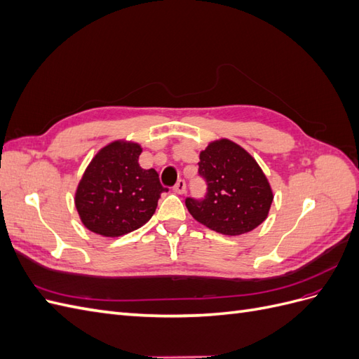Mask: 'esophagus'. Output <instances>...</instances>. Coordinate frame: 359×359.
Returning <instances> with one entry per match:
<instances>
[{"mask_svg": "<svg viewBox=\"0 0 359 359\" xmlns=\"http://www.w3.org/2000/svg\"><path fill=\"white\" fill-rule=\"evenodd\" d=\"M173 191L178 193V194L186 193V181H184V180H178L177 184H175V187H173Z\"/></svg>", "mask_w": 359, "mask_h": 359, "instance_id": "34e87169", "label": "esophagus"}]
</instances>
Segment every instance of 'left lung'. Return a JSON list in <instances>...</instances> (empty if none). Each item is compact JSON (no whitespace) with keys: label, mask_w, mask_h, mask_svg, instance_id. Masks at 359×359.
Returning <instances> with one entry per match:
<instances>
[{"label":"left lung","mask_w":359,"mask_h":359,"mask_svg":"<svg viewBox=\"0 0 359 359\" xmlns=\"http://www.w3.org/2000/svg\"><path fill=\"white\" fill-rule=\"evenodd\" d=\"M199 158V173L208 182V194L203 201H186L194 220L229 236L252 232L266 220L274 193L247 149L220 137L211 140Z\"/></svg>","instance_id":"8db88e82"}]
</instances>
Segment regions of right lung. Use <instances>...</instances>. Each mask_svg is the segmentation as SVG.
Returning a JSON list of instances; mask_svg holds the SVG:
<instances>
[{"label":"right lung","instance_id":"add662e5","mask_svg":"<svg viewBox=\"0 0 359 359\" xmlns=\"http://www.w3.org/2000/svg\"><path fill=\"white\" fill-rule=\"evenodd\" d=\"M142 147L116 139L97 151L74 191V206L86 229L116 238L142 227L156 212L163 191L156 169L139 165Z\"/></svg>","mask_w":359,"mask_h":359}]
</instances>
